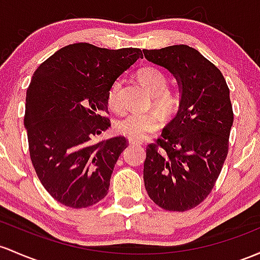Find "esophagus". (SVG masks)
I'll return each instance as SVG.
<instances>
[{"mask_svg": "<svg viewBox=\"0 0 260 260\" xmlns=\"http://www.w3.org/2000/svg\"><path fill=\"white\" fill-rule=\"evenodd\" d=\"M128 142H129V144H131V145L141 144V142H139V141H136V139H132V138H129V141H128Z\"/></svg>", "mask_w": 260, "mask_h": 260, "instance_id": "34e87169", "label": "esophagus"}]
</instances>
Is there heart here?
<instances>
[{
	"label": "heart",
	"instance_id": "heart-1",
	"mask_svg": "<svg viewBox=\"0 0 260 260\" xmlns=\"http://www.w3.org/2000/svg\"><path fill=\"white\" fill-rule=\"evenodd\" d=\"M139 82L153 95V102L155 107L164 115H172L179 105V99L175 92L168 90V78L165 73L159 68L148 65L137 73ZM122 80L117 79L108 90L107 101L111 108L116 111L122 110L121 101ZM160 119L155 112L128 113L117 122V129L128 138L142 141L148 138L152 133L158 131Z\"/></svg>",
	"mask_w": 260,
	"mask_h": 260
}]
</instances>
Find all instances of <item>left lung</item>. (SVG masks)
Here are the masks:
<instances>
[{
	"instance_id": "8db88e82",
	"label": "left lung",
	"mask_w": 260,
	"mask_h": 260,
	"mask_svg": "<svg viewBox=\"0 0 260 260\" xmlns=\"http://www.w3.org/2000/svg\"><path fill=\"white\" fill-rule=\"evenodd\" d=\"M143 53L173 74L181 93L176 116L147 147L144 186L159 207L182 212L209 196L226 160L233 124L230 88L218 68L189 45Z\"/></svg>"
}]
</instances>
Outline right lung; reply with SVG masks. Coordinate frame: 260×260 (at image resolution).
<instances>
[{"instance_id": "obj_1", "label": "right lung", "mask_w": 260, "mask_h": 260, "mask_svg": "<svg viewBox=\"0 0 260 260\" xmlns=\"http://www.w3.org/2000/svg\"><path fill=\"white\" fill-rule=\"evenodd\" d=\"M139 58L138 48L111 50L88 43L67 45L42 62L25 96L24 125L32 164L45 190L71 209L107 195L124 137L93 143L111 125V85Z\"/></svg>"}]
</instances>
